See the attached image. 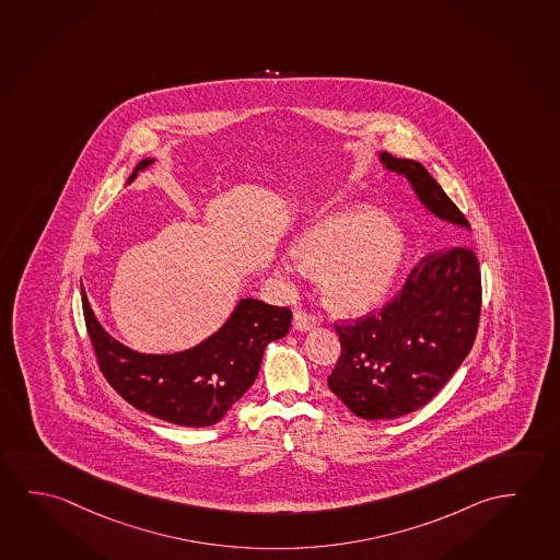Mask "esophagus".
Returning <instances> with one entry per match:
<instances>
[{
  "label": "esophagus",
  "instance_id": "obj_1",
  "mask_svg": "<svg viewBox=\"0 0 560 560\" xmlns=\"http://www.w3.org/2000/svg\"><path fill=\"white\" fill-rule=\"evenodd\" d=\"M293 329L300 332H307V330L319 327V319L315 315H311L307 311L298 310L293 313Z\"/></svg>",
  "mask_w": 560,
  "mask_h": 560
}]
</instances>
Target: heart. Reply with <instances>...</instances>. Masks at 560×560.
<instances>
[{"instance_id": "1", "label": "heart", "mask_w": 560, "mask_h": 560, "mask_svg": "<svg viewBox=\"0 0 560 560\" xmlns=\"http://www.w3.org/2000/svg\"><path fill=\"white\" fill-rule=\"evenodd\" d=\"M405 237L373 208L325 213L293 241V257L278 272H320V293L340 315H365L389 295L405 260Z\"/></svg>"}]
</instances>
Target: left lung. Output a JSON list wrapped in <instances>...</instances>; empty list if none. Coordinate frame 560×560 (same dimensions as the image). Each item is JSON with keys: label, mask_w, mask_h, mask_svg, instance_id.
<instances>
[{"label": "left lung", "mask_w": 560, "mask_h": 560, "mask_svg": "<svg viewBox=\"0 0 560 560\" xmlns=\"http://www.w3.org/2000/svg\"><path fill=\"white\" fill-rule=\"evenodd\" d=\"M383 170L407 178L438 220L470 231L459 208L418 161L380 153ZM480 315V270L463 243L410 270L399 295L355 325L335 327L340 358L329 389L365 420L405 417L434 399L472 348Z\"/></svg>", "instance_id": "left-lung-1"}]
</instances>
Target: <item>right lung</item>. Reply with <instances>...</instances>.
<instances>
[{"mask_svg":"<svg viewBox=\"0 0 560 560\" xmlns=\"http://www.w3.org/2000/svg\"><path fill=\"white\" fill-rule=\"evenodd\" d=\"M153 163V158L140 161L126 185ZM81 303L98 368L113 389L145 415L188 428L220 422L257 380L265 348L292 325L288 307L243 298L222 327L196 347L143 354L108 335L83 285Z\"/></svg>","mask_w":560,"mask_h":560,"instance_id":"add662e5","label":"right lung"}]
</instances>
